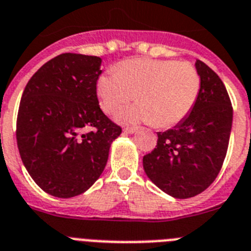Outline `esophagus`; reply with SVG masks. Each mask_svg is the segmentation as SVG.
I'll return each mask as SVG.
<instances>
[{
    "label": "esophagus",
    "mask_w": 251,
    "mask_h": 251,
    "mask_svg": "<svg viewBox=\"0 0 251 251\" xmlns=\"http://www.w3.org/2000/svg\"><path fill=\"white\" fill-rule=\"evenodd\" d=\"M136 130H138V127H135V126H125L124 127V131L127 132V134H134Z\"/></svg>",
    "instance_id": "34e87169"
}]
</instances>
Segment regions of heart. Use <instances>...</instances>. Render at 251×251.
<instances>
[{"label": "heart", "mask_w": 251, "mask_h": 251, "mask_svg": "<svg viewBox=\"0 0 251 251\" xmlns=\"http://www.w3.org/2000/svg\"><path fill=\"white\" fill-rule=\"evenodd\" d=\"M201 77L190 62L130 58L97 81L100 107L113 115L134 96L138 104L120 115L124 122H154L159 127L177 125L191 112L201 93Z\"/></svg>", "instance_id": "1"}]
</instances>
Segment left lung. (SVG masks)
Masks as SVG:
<instances>
[{
    "label": "left lung",
    "instance_id": "obj_1",
    "mask_svg": "<svg viewBox=\"0 0 251 251\" xmlns=\"http://www.w3.org/2000/svg\"><path fill=\"white\" fill-rule=\"evenodd\" d=\"M201 93L186 119L158 132L155 148L143 157V167L161 190L178 199L195 197L220 174L228 148L232 104L221 77L197 60Z\"/></svg>",
    "mask_w": 251,
    "mask_h": 251
}]
</instances>
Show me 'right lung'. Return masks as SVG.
Returning <instances> with one entry per match:
<instances>
[{"instance_id": "1", "label": "right lung", "mask_w": 251, "mask_h": 251, "mask_svg": "<svg viewBox=\"0 0 251 251\" xmlns=\"http://www.w3.org/2000/svg\"><path fill=\"white\" fill-rule=\"evenodd\" d=\"M97 56L62 53L30 77L16 119L22 161L35 184L57 198L88 190L106 167L121 126L100 107Z\"/></svg>"}]
</instances>
